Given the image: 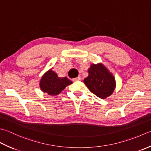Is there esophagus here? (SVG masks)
<instances>
[{
  "instance_id": "34e87169",
  "label": "esophagus",
  "mask_w": 151,
  "mask_h": 151,
  "mask_svg": "<svg viewBox=\"0 0 151 151\" xmlns=\"http://www.w3.org/2000/svg\"><path fill=\"white\" fill-rule=\"evenodd\" d=\"M80 79H81V78H80V77H78V78H76L74 79H73V81H79Z\"/></svg>"
}]
</instances>
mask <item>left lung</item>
Segmentation results:
<instances>
[{
    "label": "left lung",
    "mask_w": 151,
    "mask_h": 151,
    "mask_svg": "<svg viewBox=\"0 0 151 151\" xmlns=\"http://www.w3.org/2000/svg\"><path fill=\"white\" fill-rule=\"evenodd\" d=\"M83 82L91 93L101 99H106L113 94L116 87L115 77L102 63L92 64Z\"/></svg>",
    "instance_id": "8db88e82"
}]
</instances>
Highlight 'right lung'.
<instances>
[{"instance_id":"add662e5","label":"right lung","mask_w":151,"mask_h":151,"mask_svg":"<svg viewBox=\"0 0 151 151\" xmlns=\"http://www.w3.org/2000/svg\"><path fill=\"white\" fill-rule=\"evenodd\" d=\"M72 84V81L66 78H60L57 73L50 69L41 78L40 87L44 93L50 96H56L60 94L66 87Z\"/></svg>"}]
</instances>
